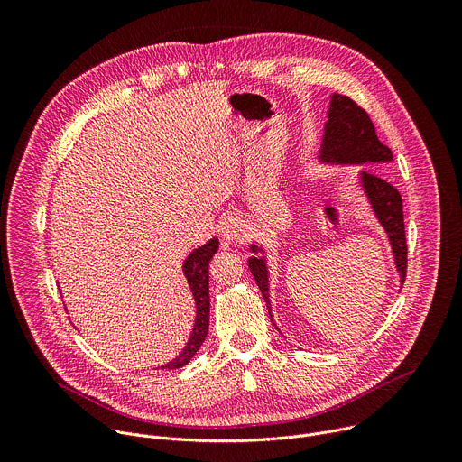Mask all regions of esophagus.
<instances>
[{
    "instance_id": "1",
    "label": "esophagus",
    "mask_w": 462,
    "mask_h": 462,
    "mask_svg": "<svg viewBox=\"0 0 462 462\" xmlns=\"http://www.w3.org/2000/svg\"><path fill=\"white\" fill-rule=\"evenodd\" d=\"M245 236H246V225H245V221L241 217L232 216V217L225 219V223H223V237L226 241H237V239H241Z\"/></svg>"
}]
</instances>
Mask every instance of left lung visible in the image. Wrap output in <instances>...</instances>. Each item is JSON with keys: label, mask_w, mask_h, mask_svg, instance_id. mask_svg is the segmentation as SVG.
I'll return each instance as SVG.
<instances>
[{"label": "left lung", "mask_w": 462, "mask_h": 462, "mask_svg": "<svg viewBox=\"0 0 462 462\" xmlns=\"http://www.w3.org/2000/svg\"><path fill=\"white\" fill-rule=\"evenodd\" d=\"M318 159L321 162H333V164H383L393 161V153L387 146H383L378 141L374 125L367 111L362 109L349 97L335 93L331 97V104H328L321 150ZM360 184L367 195L378 223L383 226L387 234V239L394 255V265H397L401 283H404L406 269H408V245H406V230H404L402 197L397 188L389 184L383 177L369 170L360 171ZM250 250L261 252L257 245H252ZM248 269L263 298H265L271 321L274 323L271 314L269 271H267L265 257H255V255L250 257Z\"/></svg>", "instance_id": "8db88e82"}]
</instances>
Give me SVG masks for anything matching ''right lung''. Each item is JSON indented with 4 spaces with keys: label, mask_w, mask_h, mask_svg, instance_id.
<instances>
[{
    "label": "right lung",
    "mask_w": 462,
    "mask_h": 462,
    "mask_svg": "<svg viewBox=\"0 0 462 462\" xmlns=\"http://www.w3.org/2000/svg\"><path fill=\"white\" fill-rule=\"evenodd\" d=\"M219 248V239L214 237L207 245L195 248L182 263V273L188 280V285L193 294L195 301V323H193V331L189 335L188 344L180 351L177 358L171 362L161 365L159 369H179L186 365L193 355L199 351L203 346L207 335H208V325H210V289H208V265L212 255Z\"/></svg>",
    "instance_id": "right-lung-1"
}]
</instances>
